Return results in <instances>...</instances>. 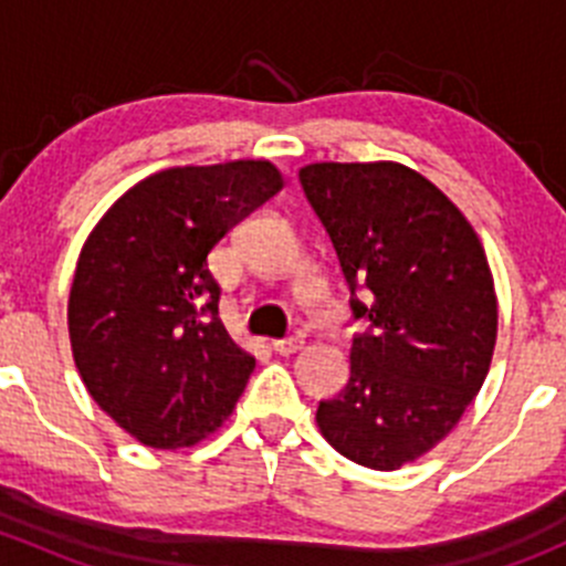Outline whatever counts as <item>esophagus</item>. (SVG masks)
<instances>
[{"label": "esophagus", "instance_id": "34e87169", "mask_svg": "<svg viewBox=\"0 0 566 566\" xmlns=\"http://www.w3.org/2000/svg\"><path fill=\"white\" fill-rule=\"evenodd\" d=\"M271 345L279 356H293V353H298L304 347V339L301 336H287V339H273Z\"/></svg>", "mask_w": 566, "mask_h": 566}]
</instances>
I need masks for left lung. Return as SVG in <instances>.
Instances as JSON below:
<instances>
[{
    "mask_svg": "<svg viewBox=\"0 0 566 566\" xmlns=\"http://www.w3.org/2000/svg\"><path fill=\"white\" fill-rule=\"evenodd\" d=\"M298 177L353 317L369 323L317 427L347 460L394 471L447 438L482 389L499 331L493 273L452 199L402 164H310Z\"/></svg>",
    "mask_w": 566,
    "mask_h": 566,
    "instance_id": "1",
    "label": "left lung"
}]
</instances>
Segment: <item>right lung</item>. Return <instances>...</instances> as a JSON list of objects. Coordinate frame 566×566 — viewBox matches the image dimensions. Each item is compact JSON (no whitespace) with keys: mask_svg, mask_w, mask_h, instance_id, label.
<instances>
[{"mask_svg":"<svg viewBox=\"0 0 566 566\" xmlns=\"http://www.w3.org/2000/svg\"><path fill=\"white\" fill-rule=\"evenodd\" d=\"M282 186L271 161L172 167L128 188L90 232L67 301L73 361L145 447H193L247 389L254 358L219 319L208 254Z\"/></svg>","mask_w":566,"mask_h":566,"instance_id":"right-lung-1","label":"right lung"}]
</instances>
